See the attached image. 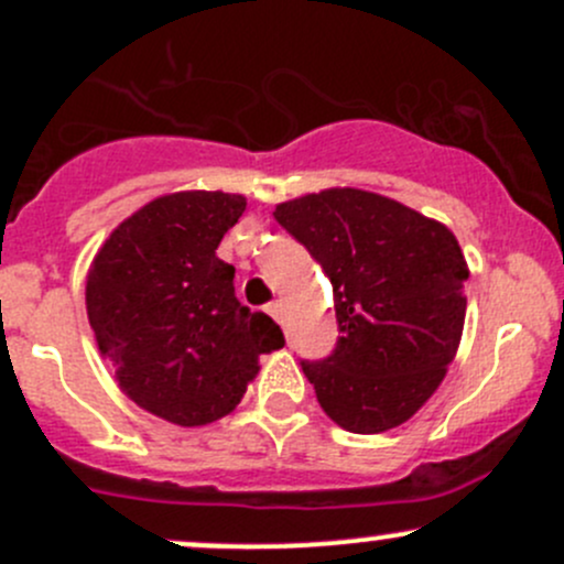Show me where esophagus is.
Listing matches in <instances>:
<instances>
[{"mask_svg": "<svg viewBox=\"0 0 564 564\" xmlns=\"http://www.w3.org/2000/svg\"><path fill=\"white\" fill-rule=\"evenodd\" d=\"M267 314L275 318V322H283V305L278 303V300H272V303L267 305Z\"/></svg>", "mask_w": 564, "mask_h": 564, "instance_id": "esophagus-1", "label": "esophagus"}]
</instances>
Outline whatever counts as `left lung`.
<instances>
[{
  "instance_id": "8db88e82",
  "label": "left lung",
  "mask_w": 564,
  "mask_h": 564,
  "mask_svg": "<svg viewBox=\"0 0 564 564\" xmlns=\"http://www.w3.org/2000/svg\"><path fill=\"white\" fill-rule=\"evenodd\" d=\"M272 215L333 283L335 349L300 360L322 409L351 434L406 423L460 344L469 270L453 231L355 187L283 202Z\"/></svg>"
}]
</instances>
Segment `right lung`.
<instances>
[{
	"instance_id": "obj_1",
	"label": "right lung",
	"mask_w": 564,
	"mask_h": 564,
	"mask_svg": "<svg viewBox=\"0 0 564 564\" xmlns=\"http://www.w3.org/2000/svg\"><path fill=\"white\" fill-rule=\"evenodd\" d=\"M246 213L220 191L161 196L119 224L87 278V316L119 388L176 425H207L240 403L281 327L235 294L215 256Z\"/></svg>"
}]
</instances>
